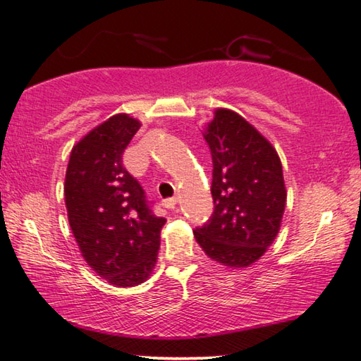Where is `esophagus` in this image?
Masks as SVG:
<instances>
[{"label":"esophagus","mask_w":361,"mask_h":361,"mask_svg":"<svg viewBox=\"0 0 361 361\" xmlns=\"http://www.w3.org/2000/svg\"><path fill=\"white\" fill-rule=\"evenodd\" d=\"M176 204H177V198H168L163 202V206L168 209H176Z\"/></svg>","instance_id":"1"}]
</instances>
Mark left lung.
I'll return each mask as SVG.
<instances>
[{"label": "left lung", "mask_w": 361, "mask_h": 361, "mask_svg": "<svg viewBox=\"0 0 361 361\" xmlns=\"http://www.w3.org/2000/svg\"><path fill=\"white\" fill-rule=\"evenodd\" d=\"M212 157L214 212L193 230L206 256L245 269L264 256L281 227L286 187L274 145L228 109H217L204 128Z\"/></svg>", "instance_id": "obj_1"}]
</instances>
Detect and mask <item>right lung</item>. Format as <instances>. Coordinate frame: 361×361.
I'll return each mask as SVG.
<instances>
[{"mask_svg":"<svg viewBox=\"0 0 361 361\" xmlns=\"http://www.w3.org/2000/svg\"><path fill=\"white\" fill-rule=\"evenodd\" d=\"M139 128L140 121L128 114L100 123L73 145L63 184L81 256L118 288L149 279L166 222L153 214L140 184L123 168V152Z\"/></svg>","mask_w":361,"mask_h":361,"instance_id":"add662e5","label":"right lung"}]
</instances>
